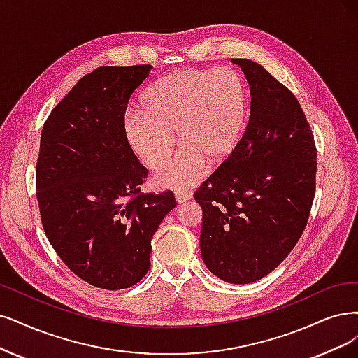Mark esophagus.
Wrapping results in <instances>:
<instances>
[{"mask_svg": "<svg viewBox=\"0 0 358 358\" xmlns=\"http://www.w3.org/2000/svg\"><path fill=\"white\" fill-rule=\"evenodd\" d=\"M190 197H192V196H190V193H189V192H186V190L176 192V201H177V203H180V205L189 202V201H190Z\"/></svg>", "mask_w": 358, "mask_h": 358, "instance_id": "34e87169", "label": "esophagus"}]
</instances>
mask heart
I'll return each instance as SVG.
<instances>
[{
  "label": "heart",
  "mask_w": 358,
  "mask_h": 358,
  "mask_svg": "<svg viewBox=\"0 0 358 358\" xmlns=\"http://www.w3.org/2000/svg\"><path fill=\"white\" fill-rule=\"evenodd\" d=\"M140 110L124 117L129 145L152 169L161 168L176 144L182 148L157 172L155 186L186 190L205 174L206 161L220 164L239 144L248 119L242 78L231 69L171 73L145 90Z\"/></svg>",
  "instance_id": "heart-1"
}]
</instances>
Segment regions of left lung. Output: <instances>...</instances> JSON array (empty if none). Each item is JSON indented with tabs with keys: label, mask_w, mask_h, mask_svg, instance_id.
<instances>
[{
	"label": "left lung",
	"mask_w": 358,
	"mask_h": 358,
	"mask_svg": "<svg viewBox=\"0 0 358 358\" xmlns=\"http://www.w3.org/2000/svg\"><path fill=\"white\" fill-rule=\"evenodd\" d=\"M250 87V115L231 155L194 193L201 252L218 279L245 285L271 273L307 226L317 152L301 104L261 64L233 59Z\"/></svg>",
	"instance_id": "1"
}]
</instances>
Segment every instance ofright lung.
I'll return each instance as SVG.
<instances>
[{"label": "right lung", "mask_w": 358, "mask_h": 358, "mask_svg": "<svg viewBox=\"0 0 358 358\" xmlns=\"http://www.w3.org/2000/svg\"><path fill=\"white\" fill-rule=\"evenodd\" d=\"M150 64L101 66L83 76L41 132L36 199L44 231L78 277L108 290L140 282L152 237L171 209V192L143 194L148 169L132 152L124 116Z\"/></svg>", "instance_id": "right-lung-1"}]
</instances>
